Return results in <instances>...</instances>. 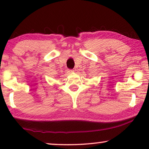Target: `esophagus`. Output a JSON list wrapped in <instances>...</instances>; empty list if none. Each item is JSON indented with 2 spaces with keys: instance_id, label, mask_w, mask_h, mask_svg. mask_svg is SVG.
<instances>
[{
  "instance_id": "esophagus-1",
  "label": "esophagus",
  "mask_w": 149,
  "mask_h": 149,
  "mask_svg": "<svg viewBox=\"0 0 149 149\" xmlns=\"http://www.w3.org/2000/svg\"><path fill=\"white\" fill-rule=\"evenodd\" d=\"M73 72H74V70H68V71H67V72H68V74H70V73H72Z\"/></svg>"
}]
</instances>
